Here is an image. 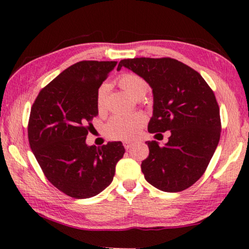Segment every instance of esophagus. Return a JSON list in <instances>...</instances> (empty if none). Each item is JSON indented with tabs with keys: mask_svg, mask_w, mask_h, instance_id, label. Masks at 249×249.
<instances>
[{
	"mask_svg": "<svg viewBox=\"0 0 249 249\" xmlns=\"http://www.w3.org/2000/svg\"><path fill=\"white\" fill-rule=\"evenodd\" d=\"M124 147H125V149H129L130 147H132V142H124Z\"/></svg>",
	"mask_w": 249,
	"mask_h": 249,
	"instance_id": "34e87169",
	"label": "esophagus"
}]
</instances>
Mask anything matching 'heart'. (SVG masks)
I'll use <instances>...</instances> for the list:
<instances>
[{
    "label": "heart",
    "instance_id": "obj_1",
    "mask_svg": "<svg viewBox=\"0 0 249 249\" xmlns=\"http://www.w3.org/2000/svg\"><path fill=\"white\" fill-rule=\"evenodd\" d=\"M119 86L135 99H141L149 89L146 80L136 73H123L117 78ZM108 84H100L95 93V105L99 113L107 109V94ZM146 123V117L142 113L130 115H115L105 126V134L108 138L115 141H132L140 134Z\"/></svg>",
    "mask_w": 249,
    "mask_h": 249
}]
</instances>
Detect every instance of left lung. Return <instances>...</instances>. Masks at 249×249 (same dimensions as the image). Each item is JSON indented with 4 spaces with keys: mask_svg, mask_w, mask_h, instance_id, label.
<instances>
[{
    "mask_svg": "<svg viewBox=\"0 0 249 249\" xmlns=\"http://www.w3.org/2000/svg\"><path fill=\"white\" fill-rule=\"evenodd\" d=\"M122 67L153 89L148 132L171 133L165 146L147 142L149 155L142 162L145 179L165 192L190 188L205 172L220 141V107L213 90L197 71L169 57L123 59L117 70Z\"/></svg>",
    "mask_w": 249,
    "mask_h": 249,
    "instance_id": "1",
    "label": "left lung"
}]
</instances>
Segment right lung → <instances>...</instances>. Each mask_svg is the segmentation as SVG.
Instances as JSON below:
<instances>
[{"label":"right lung","mask_w":249,"mask_h":249,"mask_svg":"<svg viewBox=\"0 0 249 249\" xmlns=\"http://www.w3.org/2000/svg\"><path fill=\"white\" fill-rule=\"evenodd\" d=\"M117 61L83 60L40 90L31 108L28 142L46 178L74 199H88L112 182L125 149L121 142L88 146L98 115L95 93Z\"/></svg>","instance_id":"1"}]
</instances>
